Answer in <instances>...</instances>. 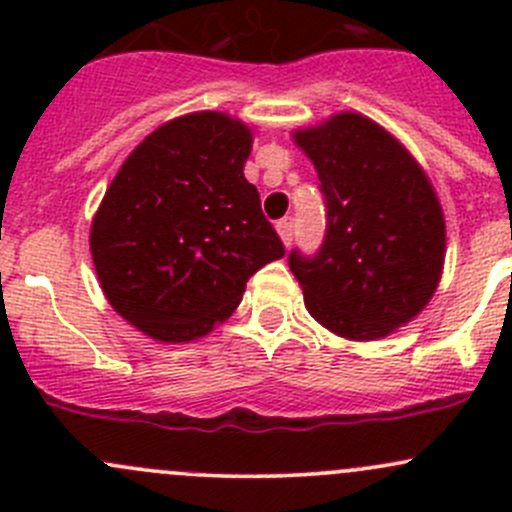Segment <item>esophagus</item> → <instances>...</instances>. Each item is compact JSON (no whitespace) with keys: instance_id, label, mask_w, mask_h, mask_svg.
Returning <instances> with one entry per match:
<instances>
[{"instance_id":"34e87169","label":"esophagus","mask_w":512,"mask_h":512,"mask_svg":"<svg viewBox=\"0 0 512 512\" xmlns=\"http://www.w3.org/2000/svg\"><path fill=\"white\" fill-rule=\"evenodd\" d=\"M277 235H280V240L285 242V247L292 245V237H294V220L292 218H285L277 223Z\"/></svg>"}]
</instances>
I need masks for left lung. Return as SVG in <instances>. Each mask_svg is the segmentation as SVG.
Segmentation results:
<instances>
[{"mask_svg": "<svg viewBox=\"0 0 512 512\" xmlns=\"http://www.w3.org/2000/svg\"><path fill=\"white\" fill-rule=\"evenodd\" d=\"M327 200L314 257L289 255L304 307L337 337L374 342L431 302L446 260V220L418 160L354 111L292 133Z\"/></svg>", "mask_w": 512, "mask_h": 512, "instance_id": "obj_1", "label": "left lung"}]
</instances>
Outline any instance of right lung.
I'll return each mask as SVG.
<instances>
[{
	"mask_svg": "<svg viewBox=\"0 0 512 512\" xmlns=\"http://www.w3.org/2000/svg\"><path fill=\"white\" fill-rule=\"evenodd\" d=\"M252 128L220 111L158 126L123 160L91 220L108 304L146 337L193 342L223 324L245 285L285 255L245 178Z\"/></svg>",
	"mask_w": 512,
	"mask_h": 512,
	"instance_id": "right-lung-1",
	"label": "right lung"
}]
</instances>
